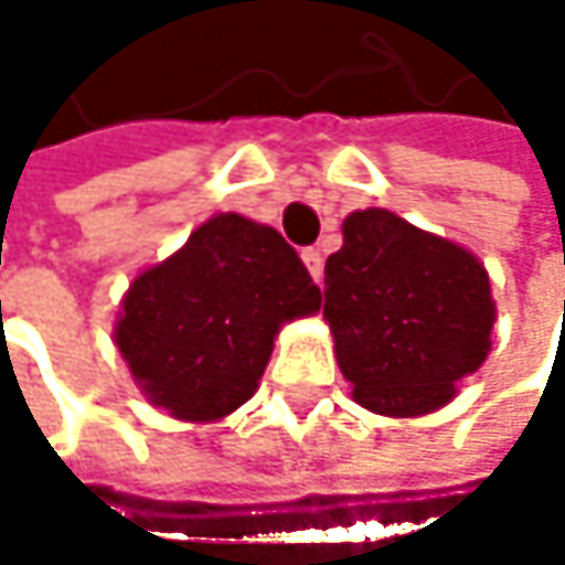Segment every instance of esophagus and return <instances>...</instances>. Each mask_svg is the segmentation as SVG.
<instances>
[{"label":"esophagus","mask_w":565,"mask_h":565,"mask_svg":"<svg viewBox=\"0 0 565 565\" xmlns=\"http://www.w3.org/2000/svg\"><path fill=\"white\" fill-rule=\"evenodd\" d=\"M300 258H303V265H307L310 278L320 284V278H323V255H320L317 248H307V252H303Z\"/></svg>","instance_id":"1"}]
</instances>
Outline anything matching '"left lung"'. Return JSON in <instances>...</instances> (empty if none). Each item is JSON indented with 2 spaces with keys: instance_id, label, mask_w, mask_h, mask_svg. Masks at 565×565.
Here are the masks:
<instances>
[{
  "instance_id": "obj_1",
  "label": "left lung",
  "mask_w": 565,
  "mask_h": 565,
  "mask_svg": "<svg viewBox=\"0 0 565 565\" xmlns=\"http://www.w3.org/2000/svg\"><path fill=\"white\" fill-rule=\"evenodd\" d=\"M323 284L340 373L376 415L448 405L491 353L498 310L484 265L390 209L343 218V248L327 258Z\"/></svg>"
}]
</instances>
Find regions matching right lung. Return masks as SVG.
<instances>
[{
  "mask_svg": "<svg viewBox=\"0 0 565 565\" xmlns=\"http://www.w3.org/2000/svg\"><path fill=\"white\" fill-rule=\"evenodd\" d=\"M313 310L320 287L281 235L218 212L134 278L114 343L153 405L215 422L255 395L281 323Z\"/></svg>",
  "mask_w": 565,
  "mask_h": 565,
  "instance_id": "add662e5",
  "label": "right lung"
}]
</instances>
